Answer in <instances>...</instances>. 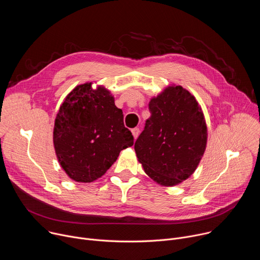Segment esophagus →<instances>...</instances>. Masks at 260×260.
Segmentation results:
<instances>
[{
	"label": "esophagus",
	"instance_id": "1",
	"mask_svg": "<svg viewBox=\"0 0 260 260\" xmlns=\"http://www.w3.org/2000/svg\"><path fill=\"white\" fill-rule=\"evenodd\" d=\"M132 134H133L134 138H135V139H137V138H138V136H139V134H140V129H139L138 127H135V128H133V129H132Z\"/></svg>",
	"mask_w": 260,
	"mask_h": 260
}]
</instances>
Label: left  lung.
I'll use <instances>...</instances> for the list:
<instances>
[{"instance_id":"obj_1","label":"left lung","mask_w":260,"mask_h":260,"mask_svg":"<svg viewBox=\"0 0 260 260\" xmlns=\"http://www.w3.org/2000/svg\"><path fill=\"white\" fill-rule=\"evenodd\" d=\"M151 116L135 143L145 173L165 186L189 178L207 145V125L194 96L182 86H169L149 103Z\"/></svg>"}]
</instances>
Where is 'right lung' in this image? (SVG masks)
Here are the masks:
<instances>
[{
    "label": "right lung",
    "instance_id": "right-lung-1",
    "mask_svg": "<svg viewBox=\"0 0 260 260\" xmlns=\"http://www.w3.org/2000/svg\"><path fill=\"white\" fill-rule=\"evenodd\" d=\"M53 144L68 176L89 183L110 169L121 150L134 145V137L110 91L102 86L92 89L91 83H85L74 88L61 104Z\"/></svg>",
    "mask_w": 260,
    "mask_h": 260
}]
</instances>
